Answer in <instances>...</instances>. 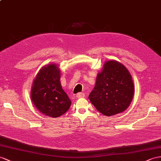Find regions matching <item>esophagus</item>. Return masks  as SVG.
Listing matches in <instances>:
<instances>
[{"label": "esophagus", "mask_w": 161, "mask_h": 161, "mask_svg": "<svg viewBox=\"0 0 161 161\" xmlns=\"http://www.w3.org/2000/svg\"><path fill=\"white\" fill-rule=\"evenodd\" d=\"M76 97L77 98H83V97H85V94L84 92H79V93L77 94Z\"/></svg>", "instance_id": "obj_1"}]
</instances>
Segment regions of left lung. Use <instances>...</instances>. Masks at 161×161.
I'll use <instances>...</instances> for the list:
<instances>
[{
    "label": "left lung",
    "instance_id": "obj_1",
    "mask_svg": "<svg viewBox=\"0 0 161 161\" xmlns=\"http://www.w3.org/2000/svg\"><path fill=\"white\" fill-rule=\"evenodd\" d=\"M133 95L134 84L129 71L119 62L109 60L97 75L88 98L98 112L112 116L125 111Z\"/></svg>",
    "mask_w": 161,
    "mask_h": 161
}]
</instances>
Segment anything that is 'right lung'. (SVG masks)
Returning <instances> with one entry per match:
<instances>
[{"mask_svg": "<svg viewBox=\"0 0 161 161\" xmlns=\"http://www.w3.org/2000/svg\"><path fill=\"white\" fill-rule=\"evenodd\" d=\"M60 73L56 64H47L36 75L31 90V99L40 112L57 118L67 112L71 104L62 88Z\"/></svg>", "mask_w": 161, "mask_h": 161, "instance_id": "obj_1", "label": "right lung"}]
</instances>
